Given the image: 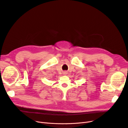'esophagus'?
Wrapping results in <instances>:
<instances>
[{"instance_id":"34e87169","label":"esophagus","mask_w":128,"mask_h":128,"mask_svg":"<svg viewBox=\"0 0 128 128\" xmlns=\"http://www.w3.org/2000/svg\"><path fill=\"white\" fill-rule=\"evenodd\" d=\"M67 71H64V74H67Z\"/></svg>"}]
</instances>
